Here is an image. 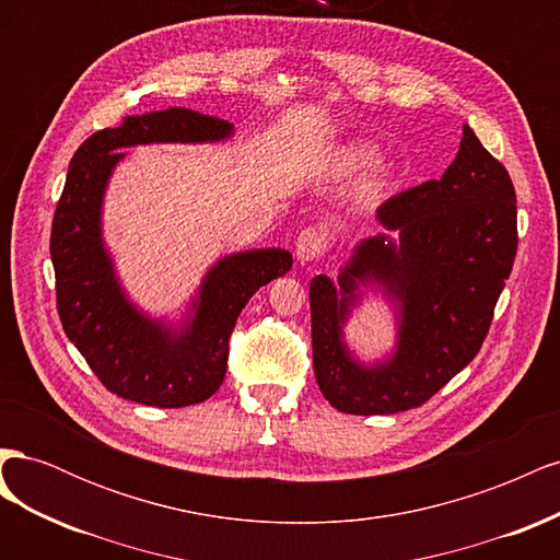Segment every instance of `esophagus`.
<instances>
[{"label": "esophagus", "instance_id": "34e87169", "mask_svg": "<svg viewBox=\"0 0 560 560\" xmlns=\"http://www.w3.org/2000/svg\"><path fill=\"white\" fill-rule=\"evenodd\" d=\"M294 249H296V259L301 264H308V261H315L322 257V252L327 249V235L322 233L319 229L315 226H308L303 229L299 233V238L294 243Z\"/></svg>", "mask_w": 560, "mask_h": 560}]
</instances>
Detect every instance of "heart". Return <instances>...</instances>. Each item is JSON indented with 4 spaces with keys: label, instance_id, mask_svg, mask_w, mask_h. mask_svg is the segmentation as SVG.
Segmentation results:
<instances>
[{
    "label": "heart",
    "instance_id": "1",
    "mask_svg": "<svg viewBox=\"0 0 560 560\" xmlns=\"http://www.w3.org/2000/svg\"><path fill=\"white\" fill-rule=\"evenodd\" d=\"M376 159V149L366 144V142H348L343 147H338L331 156V167L336 175H352V173H360L364 167ZM385 179V173L381 167H376L374 173L369 175V184L371 186H378Z\"/></svg>",
    "mask_w": 560,
    "mask_h": 560
}]
</instances>
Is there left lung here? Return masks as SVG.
Masks as SVG:
<instances>
[{
    "label": "left lung",
    "mask_w": 560,
    "mask_h": 560,
    "mask_svg": "<svg viewBox=\"0 0 560 560\" xmlns=\"http://www.w3.org/2000/svg\"><path fill=\"white\" fill-rule=\"evenodd\" d=\"M378 224L352 249L338 280L311 282L313 366L325 399L352 416L416 409L477 358L516 257V194L510 173L469 126L442 179L387 198ZM374 283L396 303L398 343L362 365L342 327Z\"/></svg>",
    "instance_id": "obj_1"
}]
</instances>
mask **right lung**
I'll return each instance as SVG.
<instances>
[{"label": "right lung", "instance_id": "1", "mask_svg": "<svg viewBox=\"0 0 560 560\" xmlns=\"http://www.w3.org/2000/svg\"><path fill=\"white\" fill-rule=\"evenodd\" d=\"M233 124L186 107L126 116L93 132L67 171L50 229L58 313L67 338L109 393L159 409L212 397L226 376L229 338L259 287L292 268L280 247L235 252L202 278L179 325L149 317L124 292L103 241V198L121 149L154 142H222Z\"/></svg>", "mask_w": 560, "mask_h": 560}]
</instances>
